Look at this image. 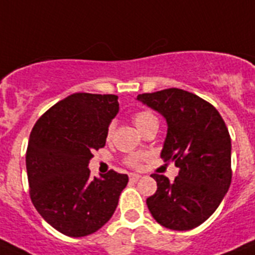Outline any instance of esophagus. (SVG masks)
<instances>
[{
    "instance_id": "1",
    "label": "esophagus",
    "mask_w": 255,
    "mask_h": 255,
    "mask_svg": "<svg viewBox=\"0 0 255 255\" xmlns=\"http://www.w3.org/2000/svg\"><path fill=\"white\" fill-rule=\"evenodd\" d=\"M140 178H141V175L136 174V173H131V174H129V181L132 182H137Z\"/></svg>"
}]
</instances>
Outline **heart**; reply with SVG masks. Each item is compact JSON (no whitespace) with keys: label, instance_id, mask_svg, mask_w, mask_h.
<instances>
[{"label":"heart","instance_id":"1","mask_svg":"<svg viewBox=\"0 0 255 255\" xmlns=\"http://www.w3.org/2000/svg\"><path fill=\"white\" fill-rule=\"evenodd\" d=\"M152 121H156V117L153 115L152 113H149V111H137V113L133 114V123L134 126L141 131L142 128L145 127L146 124L150 123ZM114 131V126L111 124L109 128H107V137H111V134H113ZM146 158V156L144 153H133V154H129L127 157V165L132 167H138L141 165V162Z\"/></svg>","mask_w":255,"mask_h":255}]
</instances>
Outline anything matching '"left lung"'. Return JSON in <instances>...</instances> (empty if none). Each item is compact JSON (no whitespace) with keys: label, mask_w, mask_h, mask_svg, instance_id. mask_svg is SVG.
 I'll return each instance as SVG.
<instances>
[{"label":"left lung","mask_w":255,"mask_h":255,"mask_svg":"<svg viewBox=\"0 0 255 255\" xmlns=\"http://www.w3.org/2000/svg\"><path fill=\"white\" fill-rule=\"evenodd\" d=\"M167 123L161 158L179 167L173 182L152 174L157 191L146 199L154 220L173 231H190L214 214L232 181L231 136L211 103L182 89L137 95Z\"/></svg>","instance_id":"obj_1"}]
</instances>
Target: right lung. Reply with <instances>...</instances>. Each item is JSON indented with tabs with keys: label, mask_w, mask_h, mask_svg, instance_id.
Listing matches in <instances>:
<instances>
[{
	"label": "right lung",
	"mask_w": 255,
	"mask_h": 255,
	"mask_svg": "<svg viewBox=\"0 0 255 255\" xmlns=\"http://www.w3.org/2000/svg\"><path fill=\"white\" fill-rule=\"evenodd\" d=\"M118 111L117 95L76 93L45 111L31 131L26 152L30 198L63 235H92L117 210L128 175L110 170L92 178L88 165L93 150L106 144Z\"/></svg>",
	"instance_id": "1"
}]
</instances>
